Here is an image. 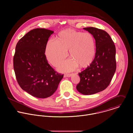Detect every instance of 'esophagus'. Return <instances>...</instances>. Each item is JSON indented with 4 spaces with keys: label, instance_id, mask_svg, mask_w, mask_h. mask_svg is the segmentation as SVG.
Segmentation results:
<instances>
[{
    "label": "esophagus",
    "instance_id": "obj_1",
    "mask_svg": "<svg viewBox=\"0 0 133 133\" xmlns=\"http://www.w3.org/2000/svg\"><path fill=\"white\" fill-rule=\"evenodd\" d=\"M71 75H72V74H65L64 75V77H69L71 76Z\"/></svg>",
    "mask_w": 133,
    "mask_h": 133
}]
</instances>
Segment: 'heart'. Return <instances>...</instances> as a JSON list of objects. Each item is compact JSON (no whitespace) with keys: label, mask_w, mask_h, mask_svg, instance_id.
<instances>
[{"label":"heart","mask_w":133,"mask_h":133,"mask_svg":"<svg viewBox=\"0 0 133 133\" xmlns=\"http://www.w3.org/2000/svg\"><path fill=\"white\" fill-rule=\"evenodd\" d=\"M72 59L66 61L59 68L62 71H70L88 66L95 55V40L88 32H83L72 29L60 31L56 40L50 39L46 44L45 54L48 61L54 66L59 65L68 55V50Z\"/></svg>","instance_id":"heart-1"}]
</instances>
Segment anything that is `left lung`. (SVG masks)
Listing matches in <instances>:
<instances>
[{"label":"left lung","instance_id":"obj_1","mask_svg":"<svg viewBox=\"0 0 133 133\" xmlns=\"http://www.w3.org/2000/svg\"><path fill=\"white\" fill-rule=\"evenodd\" d=\"M84 29L94 37L96 52L89 66L78 73L80 82L76 89L82 94L92 95L104 90L109 85L116 69V48L106 31L95 27Z\"/></svg>","mask_w":133,"mask_h":133}]
</instances>
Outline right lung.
<instances>
[{
    "instance_id": "obj_1",
    "label": "right lung",
    "mask_w": 133,
    "mask_h": 133,
    "mask_svg": "<svg viewBox=\"0 0 133 133\" xmlns=\"http://www.w3.org/2000/svg\"><path fill=\"white\" fill-rule=\"evenodd\" d=\"M53 31L36 28L17 43L14 56V69L20 87L32 96L45 98L55 92L64 74L55 71L45 54Z\"/></svg>"
}]
</instances>
